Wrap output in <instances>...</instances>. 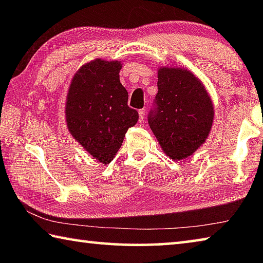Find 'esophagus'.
Segmentation results:
<instances>
[{
	"label": "esophagus",
	"mask_w": 263,
	"mask_h": 263,
	"mask_svg": "<svg viewBox=\"0 0 263 263\" xmlns=\"http://www.w3.org/2000/svg\"><path fill=\"white\" fill-rule=\"evenodd\" d=\"M139 119H140V122H142L145 119V109L139 110Z\"/></svg>",
	"instance_id": "1"
}]
</instances>
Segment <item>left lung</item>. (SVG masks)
I'll list each match as a JSON object with an SVG mask.
<instances>
[{
  "label": "left lung",
  "instance_id": "1",
  "mask_svg": "<svg viewBox=\"0 0 263 263\" xmlns=\"http://www.w3.org/2000/svg\"><path fill=\"white\" fill-rule=\"evenodd\" d=\"M155 103L148 124L164 154L174 161L193 155L208 139L215 118L203 82L186 68L159 67Z\"/></svg>",
  "mask_w": 263,
  "mask_h": 263
}]
</instances>
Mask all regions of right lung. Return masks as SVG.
Here are the masks:
<instances>
[{"label": "right lung", "instance_id": "right-lung-1", "mask_svg": "<svg viewBox=\"0 0 263 263\" xmlns=\"http://www.w3.org/2000/svg\"><path fill=\"white\" fill-rule=\"evenodd\" d=\"M122 67V61L101 58L82 65L66 99L69 133L102 164L112 161L128 127L139 118L138 111L127 105V90L119 81Z\"/></svg>", "mask_w": 263, "mask_h": 263}]
</instances>
